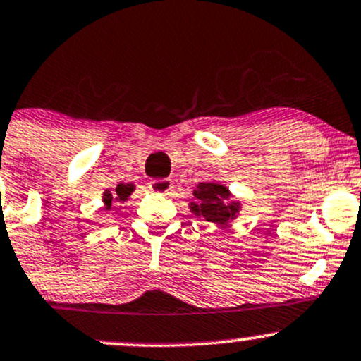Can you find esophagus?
<instances>
[{"instance_id": "esophagus-1", "label": "esophagus", "mask_w": 361, "mask_h": 361, "mask_svg": "<svg viewBox=\"0 0 361 361\" xmlns=\"http://www.w3.org/2000/svg\"><path fill=\"white\" fill-rule=\"evenodd\" d=\"M149 188L156 193H171L173 183L168 178H157V180H152L149 183Z\"/></svg>"}]
</instances>
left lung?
I'll return each instance as SVG.
<instances>
[{
  "instance_id": "obj_1",
  "label": "left lung",
  "mask_w": 361,
  "mask_h": 361,
  "mask_svg": "<svg viewBox=\"0 0 361 361\" xmlns=\"http://www.w3.org/2000/svg\"><path fill=\"white\" fill-rule=\"evenodd\" d=\"M193 197L195 202H192L190 209L211 223L226 224L240 211L238 202H229V192L217 183H199L193 190Z\"/></svg>"
}]
</instances>
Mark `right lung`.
<instances>
[{
	"label": "right lung",
	"mask_w": 361,
	"mask_h": 361,
	"mask_svg": "<svg viewBox=\"0 0 361 361\" xmlns=\"http://www.w3.org/2000/svg\"><path fill=\"white\" fill-rule=\"evenodd\" d=\"M132 190H133L132 185H118L116 192H114V193L106 192L104 193V202H106V205H108V209L111 207V202H113V200L121 202V200L128 199V195L132 193Z\"/></svg>",
	"instance_id": "add662e5"
}]
</instances>
